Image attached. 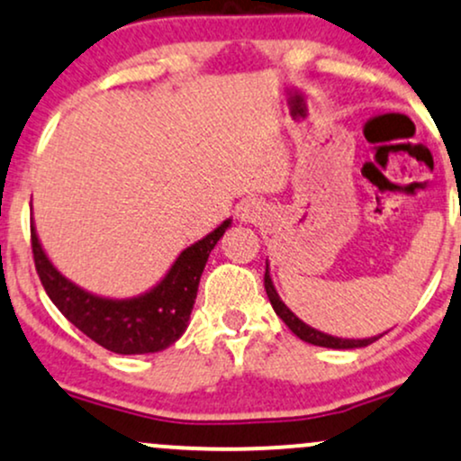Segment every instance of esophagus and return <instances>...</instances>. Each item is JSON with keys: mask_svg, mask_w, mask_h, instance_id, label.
I'll use <instances>...</instances> for the list:
<instances>
[{"mask_svg": "<svg viewBox=\"0 0 461 461\" xmlns=\"http://www.w3.org/2000/svg\"><path fill=\"white\" fill-rule=\"evenodd\" d=\"M264 203L258 202V199H247V202H242L240 206H238V219H240L242 223H258V221L264 219Z\"/></svg>", "mask_w": 461, "mask_h": 461, "instance_id": "1", "label": "esophagus"}]
</instances>
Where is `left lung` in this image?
Listing matches in <instances>:
<instances>
[{
  "label": "left lung",
  "mask_w": 461,
  "mask_h": 461,
  "mask_svg": "<svg viewBox=\"0 0 461 461\" xmlns=\"http://www.w3.org/2000/svg\"><path fill=\"white\" fill-rule=\"evenodd\" d=\"M264 287H266V294H268V298H270V304H273L275 313L285 321L287 329H290L294 335L298 337V339L312 343V346L332 348V350H354V348L369 346V343H374L378 337H382V335H378V337H367V339H341V337H332V335H329V332H321L318 329H313V326L304 324L301 318H296V313L290 312V307H287V304L281 301L279 294H276L273 279H270L268 262H266Z\"/></svg>",
  "instance_id": "1"
}]
</instances>
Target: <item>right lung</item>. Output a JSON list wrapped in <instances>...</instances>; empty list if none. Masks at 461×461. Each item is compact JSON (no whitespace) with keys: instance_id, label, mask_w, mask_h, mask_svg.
<instances>
[{"instance_id":"add662e5","label":"right lung","mask_w":461,"mask_h":461,"mask_svg":"<svg viewBox=\"0 0 461 461\" xmlns=\"http://www.w3.org/2000/svg\"><path fill=\"white\" fill-rule=\"evenodd\" d=\"M227 227L231 219L186 247L152 290L132 298L98 296L66 279L44 253L34 225L32 251L44 292L83 335L115 354H149L165 350L185 335L208 255Z\"/></svg>"}]
</instances>
